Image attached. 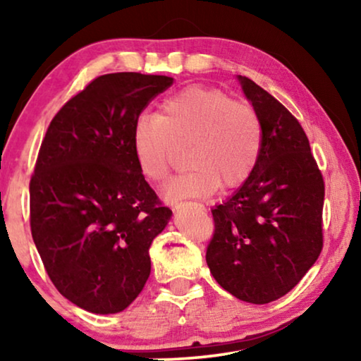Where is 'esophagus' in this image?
<instances>
[{
    "label": "esophagus",
    "mask_w": 361,
    "mask_h": 361,
    "mask_svg": "<svg viewBox=\"0 0 361 361\" xmlns=\"http://www.w3.org/2000/svg\"><path fill=\"white\" fill-rule=\"evenodd\" d=\"M177 207H179V205H177Z\"/></svg>",
    "instance_id": "34e87169"
}]
</instances>
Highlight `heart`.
Segmentation results:
<instances>
[{
    "label": "heart",
    "instance_id": "heart-1",
    "mask_svg": "<svg viewBox=\"0 0 361 361\" xmlns=\"http://www.w3.org/2000/svg\"><path fill=\"white\" fill-rule=\"evenodd\" d=\"M263 140V123L250 103L192 85L167 97L157 115L137 118L131 146L137 169L152 184L166 182L185 147L189 169L166 187V195L179 200L245 184L258 166Z\"/></svg>",
    "mask_w": 361,
    "mask_h": 361
}]
</instances>
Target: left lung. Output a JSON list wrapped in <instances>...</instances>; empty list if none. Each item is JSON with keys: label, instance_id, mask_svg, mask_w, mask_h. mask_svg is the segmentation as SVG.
Wrapping results in <instances>:
<instances>
[{"label": "left lung", "instance_id": "obj_1", "mask_svg": "<svg viewBox=\"0 0 361 361\" xmlns=\"http://www.w3.org/2000/svg\"><path fill=\"white\" fill-rule=\"evenodd\" d=\"M263 123V151L248 180L212 210L207 264L225 290L251 304L288 294L324 248L325 184L293 113L248 77H238Z\"/></svg>", "mask_w": 361, "mask_h": 361}]
</instances>
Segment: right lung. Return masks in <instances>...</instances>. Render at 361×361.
<instances>
[{
  "label": "right lung",
  "instance_id": "obj_1",
  "mask_svg": "<svg viewBox=\"0 0 361 361\" xmlns=\"http://www.w3.org/2000/svg\"><path fill=\"white\" fill-rule=\"evenodd\" d=\"M171 85L137 72L93 78L42 140L29 182L32 240L56 289L88 312H121L149 278V246L172 210L137 169L131 135Z\"/></svg>",
  "mask_w": 361,
  "mask_h": 361
}]
</instances>
